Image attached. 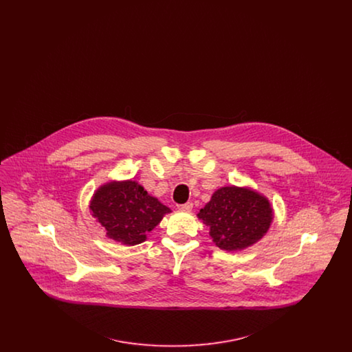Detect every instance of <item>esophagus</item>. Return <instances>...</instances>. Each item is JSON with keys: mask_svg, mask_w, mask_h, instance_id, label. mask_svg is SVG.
Listing matches in <instances>:
<instances>
[{"mask_svg": "<svg viewBox=\"0 0 352 352\" xmlns=\"http://www.w3.org/2000/svg\"><path fill=\"white\" fill-rule=\"evenodd\" d=\"M178 208H179L181 211H186V212H188V211H191V210H192V203H191V201H187V203H184V204H179V206H178Z\"/></svg>", "mask_w": 352, "mask_h": 352, "instance_id": "obj_1", "label": "esophagus"}]
</instances>
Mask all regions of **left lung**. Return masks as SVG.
Returning <instances> with one entry per match:
<instances>
[{"mask_svg": "<svg viewBox=\"0 0 352 352\" xmlns=\"http://www.w3.org/2000/svg\"><path fill=\"white\" fill-rule=\"evenodd\" d=\"M224 251L243 250L267 234L273 218L267 198L250 188L221 187L198 214Z\"/></svg>", "mask_w": 352, "mask_h": 352, "instance_id": "8db88e82", "label": "left lung"}]
</instances>
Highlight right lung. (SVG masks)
<instances>
[{
    "label": "right lung",
    "instance_id": "obj_1",
    "mask_svg": "<svg viewBox=\"0 0 352 352\" xmlns=\"http://www.w3.org/2000/svg\"><path fill=\"white\" fill-rule=\"evenodd\" d=\"M89 208L108 237L126 245L142 243L170 212L168 207L133 181L104 184L94 195Z\"/></svg>",
    "mask_w": 352,
    "mask_h": 352
}]
</instances>
